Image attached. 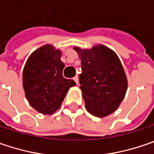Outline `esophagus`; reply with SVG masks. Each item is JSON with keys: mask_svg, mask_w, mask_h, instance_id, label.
Here are the masks:
<instances>
[{"mask_svg": "<svg viewBox=\"0 0 154 154\" xmlns=\"http://www.w3.org/2000/svg\"><path fill=\"white\" fill-rule=\"evenodd\" d=\"M73 79H74V81L76 82V84H78V81H79V80H78V77H77V76H76V77H74V78H73Z\"/></svg>", "mask_w": 154, "mask_h": 154, "instance_id": "34e87169", "label": "esophagus"}]
</instances>
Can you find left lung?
<instances>
[{
  "label": "left lung",
  "mask_w": 154,
  "mask_h": 154,
  "mask_svg": "<svg viewBox=\"0 0 154 154\" xmlns=\"http://www.w3.org/2000/svg\"><path fill=\"white\" fill-rule=\"evenodd\" d=\"M81 58L80 89L87 110L97 117L109 116L122 102L128 80L115 51L98 45L91 49L74 47Z\"/></svg>",
  "instance_id": "8db88e82"
}]
</instances>
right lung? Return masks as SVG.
Instances as JSON below:
<instances>
[{"mask_svg":"<svg viewBox=\"0 0 154 154\" xmlns=\"http://www.w3.org/2000/svg\"><path fill=\"white\" fill-rule=\"evenodd\" d=\"M61 51L45 45L31 54L22 72L23 88L30 105L43 115L60 108L66 93L76 83L63 77Z\"/></svg>","mask_w":154,"mask_h":154,"instance_id":"right-lung-1","label":"right lung"}]
</instances>
